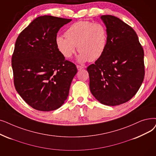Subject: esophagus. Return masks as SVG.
Returning a JSON list of instances; mask_svg holds the SVG:
<instances>
[{"mask_svg": "<svg viewBox=\"0 0 156 156\" xmlns=\"http://www.w3.org/2000/svg\"><path fill=\"white\" fill-rule=\"evenodd\" d=\"M76 67H77V69H78V71H80V70H81V69H82L84 68V67H83V66H80V65H77V66H76Z\"/></svg>", "mask_w": 156, "mask_h": 156, "instance_id": "34e87169", "label": "esophagus"}]
</instances>
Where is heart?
I'll return each instance as SVG.
<instances>
[{
	"mask_svg": "<svg viewBox=\"0 0 156 156\" xmlns=\"http://www.w3.org/2000/svg\"><path fill=\"white\" fill-rule=\"evenodd\" d=\"M108 31L106 26L99 22L78 21L72 24L66 32V37H56L59 52L66 58L75 53L76 46L80 52L77 60L84 63L95 61L105 52L108 44Z\"/></svg>",
	"mask_w": 156,
	"mask_h": 156,
	"instance_id": "1",
	"label": "heart"
}]
</instances>
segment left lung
Masks as SVG:
<instances>
[{
  "label": "left lung",
  "mask_w": 156,
  "mask_h": 156,
  "mask_svg": "<svg viewBox=\"0 0 156 156\" xmlns=\"http://www.w3.org/2000/svg\"><path fill=\"white\" fill-rule=\"evenodd\" d=\"M108 31L106 48L87 67L92 94L101 104L117 106L129 101L145 76L144 51L136 33L122 20L102 15Z\"/></svg>",
  "instance_id": "left-lung-1"
}]
</instances>
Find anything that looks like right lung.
<instances>
[{
	"label": "right lung",
	"instance_id": "obj_1",
	"mask_svg": "<svg viewBox=\"0 0 156 156\" xmlns=\"http://www.w3.org/2000/svg\"><path fill=\"white\" fill-rule=\"evenodd\" d=\"M71 19L49 15L34 19L20 34L12 56L15 89L34 109H58L68 97L77 73L73 63L66 60L56 45L57 32Z\"/></svg>",
	"mask_w": 156,
	"mask_h": 156
}]
</instances>
